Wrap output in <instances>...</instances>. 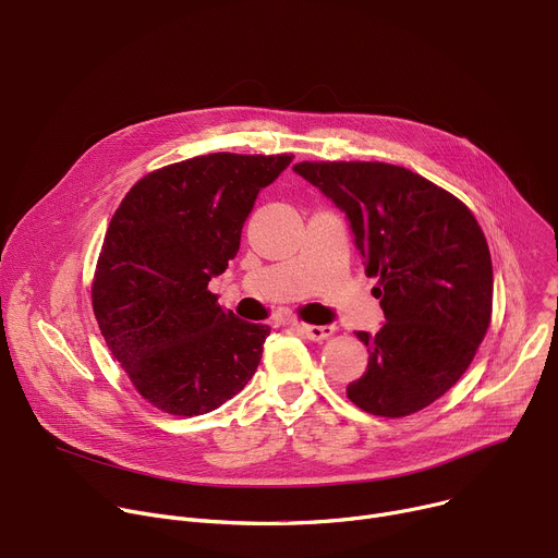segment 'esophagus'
Masks as SVG:
<instances>
[{"mask_svg": "<svg viewBox=\"0 0 558 558\" xmlns=\"http://www.w3.org/2000/svg\"><path fill=\"white\" fill-rule=\"evenodd\" d=\"M295 329L316 342L327 340L336 331V327H331V325H305V323H295Z\"/></svg>", "mask_w": 558, "mask_h": 558, "instance_id": "34e87169", "label": "esophagus"}]
</instances>
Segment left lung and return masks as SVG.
<instances>
[{"instance_id":"left-lung-1","label":"left lung","mask_w":558,"mask_h":558,"mask_svg":"<svg viewBox=\"0 0 558 558\" xmlns=\"http://www.w3.org/2000/svg\"><path fill=\"white\" fill-rule=\"evenodd\" d=\"M298 175L344 211L378 278L385 325L367 344V372L347 398L374 416L421 412L456 385L492 320L487 240L459 197L423 175L385 162H300Z\"/></svg>"}]
</instances>
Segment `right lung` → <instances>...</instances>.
Segmentation results:
<instances>
[{
	"label": "right lung",
	"mask_w": 558,
	"mask_h": 558,
	"mask_svg": "<svg viewBox=\"0 0 558 558\" xmlns=\"http://www.w3.org/2000/svg\"><path fill=\"white\" fill-rule=\"evenodd\" d=\"M291 158L209 154L169 165L135 182L111 218L93 312L154 408L207 414L256 374L271 327L222 310L209 280L235 258L253 202Z\"/></svg>",
	"instance_id": "obj_1"
}]
</instances>
